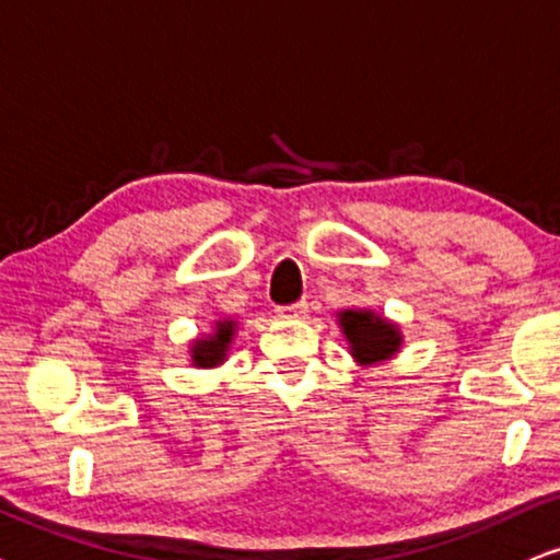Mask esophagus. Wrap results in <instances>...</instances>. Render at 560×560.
I'll return each instance as SVG.
<instances>
[{
	"label": "esophagus",
	"instance_id": "esophagus-1",
	"mask_svg": "<svg viewBox=\"0 0 560 560\" xmlns=\"http://www.w3.org/2000/svg\"><path fill=\"white\" fill-rule=\"evenodd\" d=\"M276 313H279V317H287V320H302V317H307L310 313V304L302 300V302L287 304V307H279Z\"/></svg>",
	"mask_w": 560,
	"mask_h": 560
}]
</instances>
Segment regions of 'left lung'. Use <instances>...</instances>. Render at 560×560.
<instances>
[{"label":"left lung","instance_id":"1","mask_svg":"<svg viewBox=\"0 0 560 560\" xmlns=\"http://www.w3.org/2000/svg\"><path fill=\"white\" fill-rule=\"evenodd\" d=\"M351 359L359 366H374L393 359L402 349L400 325L370 307H349L336 313Z\"/></svg>","mask_w":560,"mask_h":560}]
</instances>
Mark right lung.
Here are the masks:
<instances>
[{
    "instance_id": "1",
    "label": "right lung",
    "mask_w": 560,
    "mask_h": 560,
    "mask_svg": "<svg viewBox=\"0 0 560 560\" xmlns=\"http://www.w3.org/2000/svg\"><path fill=\"white\" fill-rule=\"evenodd\" d=\"M237 332V320L235 317H217L211 323L209 332H201V336L194 338L188 346L190 364L196 370H214V366L228 362L230 346L235 341Z\"/></svg>"
}]
</instances>
